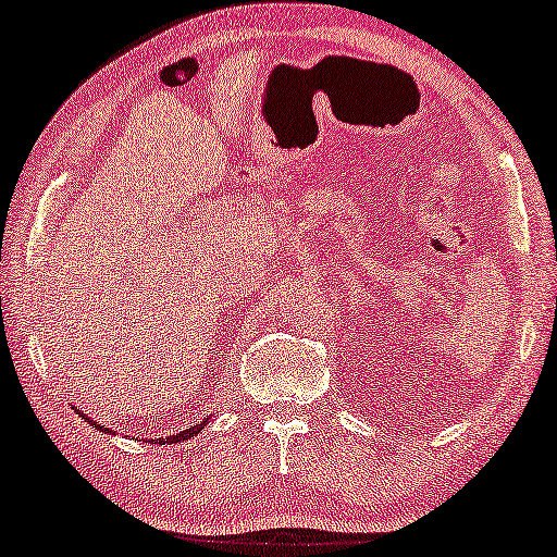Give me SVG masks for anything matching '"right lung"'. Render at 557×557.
Returning <instances> with one entry per match:
<instances>
[{
  "label": "right lung",
  "instance_id": "obj_1",
  "mask_svg": "<svg viewBox=\"0 0 557 557\" xmlns=\"http://www.w3.org/2000/svg\"><path fill=\"white\" fill-rule=\"evenodd\" d=\"M82 418H84V413H82ZM87 423H91V421H89V418H87ZM91 425H94V428H97V431H101V433H111V431H109V428H104V425H101V423H91ZM203 425H207V421H203V423H199V425H191V428H186V431H182V433H176V435H169V438H157V441H159V443H178V441H189V438H191V435H196V433H199Z\"/></svg>",
  "mask_w": 557,
  "mask_h": 557
}]
</instances>
